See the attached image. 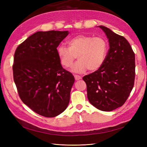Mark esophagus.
<instances>
[{"instance_id": "esophagus-1", "label": "esophagus", "mask_w": 147, "mask_h": 147, "mask_svg": "<svg viewBox=\"0 0 147 147\" xmlns=\"http://www.w3.org/2000/svg\"><path fill=\"white\" fill-rule=\"evenodd\" d=\"M74 78L77 81V80H80L82 78V76H80L79 75H74Z\"/></svg>"}]
</instances>
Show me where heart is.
Segmentation results:
<instances>
[{"label": "heart", "instance_id": "b5f03b06", "mask_svg": "<svg viewBox=\"0 0 147 147\" xmlns=\"http://www.w3.org/2000/svg\"><path fill=\"white\" fill-rule=\"evenodd\" d=\"M68 48L60 45L57 54L62 66L69 67L74 59L78 61L71 71L75 73H84L87 69L90 71L97 70L102 66L107 55L108 45L102 37L80 35L67 41Z\"/></svg>", "mask_w": 147, "mask_h": 147}]
</instances>
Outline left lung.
Returning a JSON list of instances; mask_svg holds the SVG:
<instances>
[{
  "mask_svg": "<svg viewBox=\"0 0 147 147\" xmlns=\"http://www.w3.org/2000/svg\"><path fill=\"white\" fill-rule=\"evenodd\" d=\"M108 38L109 49L102 66L85 76L87 96L90 104L102 111L121 107L133 88L135 77V56L124 36L108 28L98 26Z\"/></svg>",
  "mask_w": 147,
  "mask_h": 147,
  "instance_id": "1",
  "label": "left lung"
}]
</instances>
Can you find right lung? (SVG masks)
<instances>
[{
    "label": "right lung",
    "mask_w": 147,
    "mask_h": 147,
    "mask_svg": "<svg viewBox=\"0 0 147 147\" xmlns=\"http://www.w3.org/2000/svg\"><path fill=\"white\" fill-rule=\"evenodd\" d=\"M68 31L37 32L16 50L14 81L24 104L43 116L63 112L70 100L74 78L62 67L57 47Z\"/></svg>",
    "instance_id": "add662e5"
}]
</instances>
